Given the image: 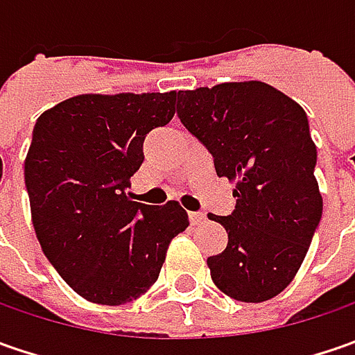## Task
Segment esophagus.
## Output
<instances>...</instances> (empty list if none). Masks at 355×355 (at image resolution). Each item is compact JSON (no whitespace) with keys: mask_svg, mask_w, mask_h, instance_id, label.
<instances>
[{"mask_svg":"<svg viewBox=\"0 0 355 355\" xmlns=\"http://www.w3.org/2000/svg\"><path fill=\"white\" fill-rule=\"evenodd\" d=\"M189 221H191V225H199V223H203L205 221V215L203 213H189Z\"/></svg>","mask_w":355,"mask_h":355,"instance_id":"34e87169","label":"esophagus"}]
</instances>
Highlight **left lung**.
Segmentation results:
<instances>
[{
    "label": "left lung",
    "instance_id": "8db88e82",
    "mask_svg": "<svg viewBox=\"0 0 355 355\" xmlns=\"http://www.w3.org/2000/svg\"><path fill=\"white\" fill-rule=\"evenodd\" d=\"M178 116L235 182L225 251L209 257L215 286L241 302H265L296 277L322 217L316 144L304 108L261 80L178 92Z\"/></svg>",
    "mask_w": 355,
    "mask_h": 355
}]
</instances>
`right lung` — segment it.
<instances>
[{"mask_svg":"<svg viewBox=\"0 0 355 355\" xmlns=\"http://www.w3.org/2000/svg\"><path fill=\"white\" fill-rule=\"evenodd\" d=\"M175 98V90L78 94L35 124L25 157L35 235L61 279L94 304L142 296L189 225L178 201L152 207L128 193L144 138L173 118Z\"/></svg>","mask_w":355,"mask_h":355,"instance_id":"add662e5","label":"right lung"}]
</instances>
